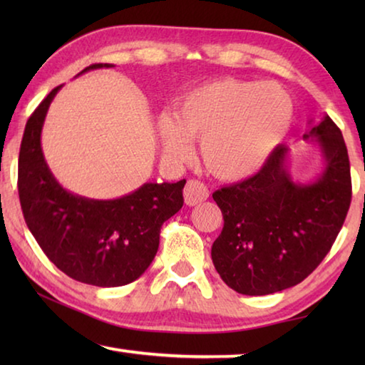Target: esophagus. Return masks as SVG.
Returning a JSON list of instances; mask_svg holds the SVG:
<instances>
[{
  "label": "esophagus",
  "mask_w": 365,
  "mask_h": 365,
  "mask_svg": "<svg viewBox=\"0 0 365 365\" xmlns=\"http://www.w3.org/2000/svg\"><path fill=\"white\" fill-rule=\"evenodd\" d=\"M183 196H185V202H187L188 206H196L200 205V202L207 200L209 190L205 183L197 180H188L183 188Z\"/></svg>",
  "instance_id": "1"
}]
</instances>
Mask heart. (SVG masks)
Instances as JSON below:
<instances>
[{
    "mask_svg": "<svg viewBox=\"0 0 365 365\" xmlns=\"http://www.w3.org/2000/svg\"><path fill=\"white\" fill-rule=\"evenodd\" d=\"M293 101L275 83L219 78L183 96L175 119L159 122L164 151L188 159L191 140L201 141L205 165L220 180H242L262 168L292 127Z\"/></svg>",
    "mask_w": 365,
    "mask_h": 365,
    "instance_id": "b5f03b06",
    "label": "heart"
}]
</instances>
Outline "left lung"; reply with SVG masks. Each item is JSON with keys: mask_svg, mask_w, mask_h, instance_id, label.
Instances as JSON below:
<instances>
[{"mask_svg": "<svg viewBox=\"0 0 365 365\" xmlns=\"http://www.w3.org/2000/svg\"><path fill=\"white\" fill-rule=\"evenodd\" d=\"M316 138L325 169L316 182H293L279 145L262 169L214 191L224 228L212 245L220 279L248 296L294 287L324 261L351 205V169L341 130L329 115L304 138Z\"/></svg>", "mask_w": 365, "mask_h": 365, "instance_id": "8db88e82", "label": "left lung"}]
</instances>
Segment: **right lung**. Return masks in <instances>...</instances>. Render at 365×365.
Returning a JSON list of instances; mask_svg holds the SVG:
<instances>
[{
	"label": "right lung",
	"mask_w": 365,
	"mask_h": 365,
	"mask_svg": "<svg viewBox=\"0 0 365 365\" xmlns=\"http://www.w3.org/2000/svg\"><path fill=\"white\" fill-rule=\"evenodd\" d=\"M110 64H91L80 73ZM61 85L49 91L24 130L19 200L29 230L59 270L88 285L110 288L137 280L159 248L160 227L183 206V187L145 183L117 200H88L64 190L41 151V127Z\"/></svg>",
	"instance_id": "add662e5"
}]
</instances>
